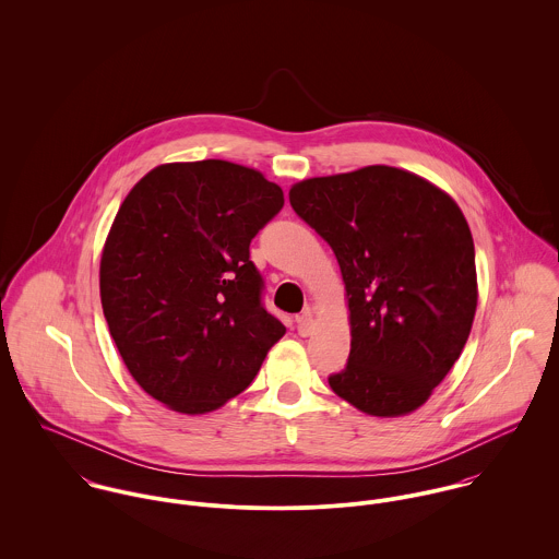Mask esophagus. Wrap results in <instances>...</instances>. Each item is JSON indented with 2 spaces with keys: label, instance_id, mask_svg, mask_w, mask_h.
Masks as SVG:
<instances>
[{
  "label": "esophagus",
  "instance_id": "obj_1",
  "mask_svg": "<svg viewBox=\"0 0 559 559\" xmlns=\"http://www.w3.org/2000/svg\"><path fill=\"white\" fill-rule=\"evenodd\" d=\"M312 329H314V319H312V310L308 308V310H304L299 317H297V331H299V335H310L312 333Z\"/></svg>",
  "mask_w": 559,
  "mask_h": 559
}]
</instances>
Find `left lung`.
Returning <instances> with one entry per match:
<instances>
[{
	"instance_id": "obj_1",
	"label": "left lung",
	"mask_w": 559,
	"mask_h": 559,
	"mask_svg": "<svg viewBox=\"0 0 559 559\" xmlns=\"http://www.w3.org/2000/svg\"><path fill=\"white\" fill-rule=\"evenodd\" d=\"M290 206L331 245L346 286L350 353L331 390L377 417L415 411L476 317V249L459 204L411 171L370 165L297 182Z\"/></svg>"
}]
</instances>
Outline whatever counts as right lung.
Returning <instances> with one entry per match:
<instances>
[{
  "label": "right lung",
  "instance_id": "1",
  "mask_svg": "<svg viewBox=\"0 0 559 559\" xmlns=\"http://www.w3.org/2000/svg\"><path fill=\"white\" fill-rule=\"evenodd\" d=\"M284 193L230 160L167 163L124 198L100 258L109 333L140 388L187 415L235 399L286 326L262 304L251 239Z\"/></svg>",
  "mask_w": 559,
  "mask_h": 559
}]
</instances>
